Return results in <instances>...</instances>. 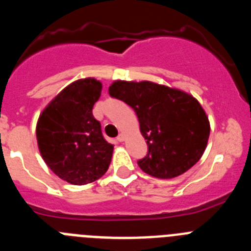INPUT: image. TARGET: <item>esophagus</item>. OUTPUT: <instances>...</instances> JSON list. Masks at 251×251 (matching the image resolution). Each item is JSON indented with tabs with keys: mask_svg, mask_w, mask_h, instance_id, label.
Segmentation results:
<instances>
[{
	"mask_svg": "<svg viewBox=\"0 0 251 251\" xmlns=\"http://www.w3.org/2000/svg\"><path fill=\"white\" fill-rule=\"evenodd\" d=\"M124 139H126V137H124L123 133H121V134L117 137V141H118V142H124Z\"/></svg>",
	"mask_w": 251,
	"mask_h": 251,
	"instance_id": "obj_1",
	"label": "esophagus"
}]
</instances>
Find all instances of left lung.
<instances>
[{
  "instance_id": "8db88e82",
  "label": "left lung",
  "mask_w": 251,
  "mask_h": 251,
  "mask_svg": "<svg viewBox=\"0 0 251 251\" xmlns=\"http://www.w3.org/2000/svg\"><path fill=\"white\" fill-rule=\"evenodd\" d=\"M112 98L136 112L148 152L138 166L157 178L185 174L201 158L207 145L210 123L200 103L185 92L152 81H114Z\"/></svg>"
}]
</instances>
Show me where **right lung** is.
Listing matches in <instances>:
<instances>
[{
    "mask_svg": "<svg viewBox=\"0 0 251 251\" xmlns=\"http://www.w3.org/2000/svg\"><path fill=\"white\" fill-rule=\"evenodd\" d=\"M100 93V81L92 77L74 81L49 103L37 122V145L44 161L73 185L94 182L112 161L113 145L105 141L92 112Z\"/></svg>",
    "mask_w": 251,
    "mask_h": 251,
    "instance_id": "1",
    "label": "right lung"
}]
</instances>
